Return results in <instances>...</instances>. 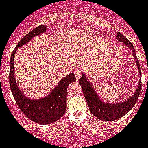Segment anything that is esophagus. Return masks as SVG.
Instances as JSON below:
<instances>
[{
    "instance_id": "obj_1",
    "label": "esophagus",
    "mask_w": 148,
    "mask_h": 148,
    "mask_svg": "<svg viewBox=\"0 0 148 148\" xmlns=\"http://www.w3.org/2000/svg\"><path fill=\"white\" fill-rule=\"evenodd\" d=\"M74 74H75V77H76V79H79V78H80V77H81V71L80 70H76L75 72H74Z\"/></svg>"
}]
</instances>
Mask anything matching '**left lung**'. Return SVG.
Segmentation results:
<instances>
[{"label":"left lung","instance_id":"8db88e82","mask_svg":"<svg viewBox=\"0 0 148 148\" xmlns=\"http://www.w3.org/2000/svg\"><path fill=\"white\" fill-rule=\"evenodd\" d=\"M116 38L117 40L123 42L127 47H130L132 50L133 57L136 60V64H137V68H138L139 73L141 74L140 64L138 62L137 56H136L133 44L119 32L117 33ZM79 83L81 86L83 95H84L87 104H88V108H89L91 112L92 113V115L100 120L105 121H112L117 120V119H120L125 115L133 107L138 100L140 92H141V87H142V80L140 79L138 87L132 97L124 101V102L121 101L120 103L117 102L113 103H109L108 102L106 103L103 101L99 97L98 95L96 93L95 90L94 89L91 83L88 81L84 74H82Z\"/></svg>","mask_w":148,"mask_h":148}]
</instances>
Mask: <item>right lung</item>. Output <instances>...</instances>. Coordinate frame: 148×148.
<instances>
[{"label": "right lung", "instance_id": "1", "mask_svg": "<svg viewBox=\"0 0 148 148\" xmlns=\"http://www.w3.org/2000/svg\"><path fill=\"white\" fill-rule=\"evenodd\" d=\"M45 25H40L27 33L18 42L12 51L10 65V86L15 101L24 115L33 121L39 124L53 123L62 118L67 107V88L69 85L76 81L74 73H71L62 79L56 88L43 98L34 100L27 98L16 84L14 70V57L18 48L27 43L36 36L46 32Z\"/></svg>", "mask_w": 148, "mask_h": 148}]
</instances>
